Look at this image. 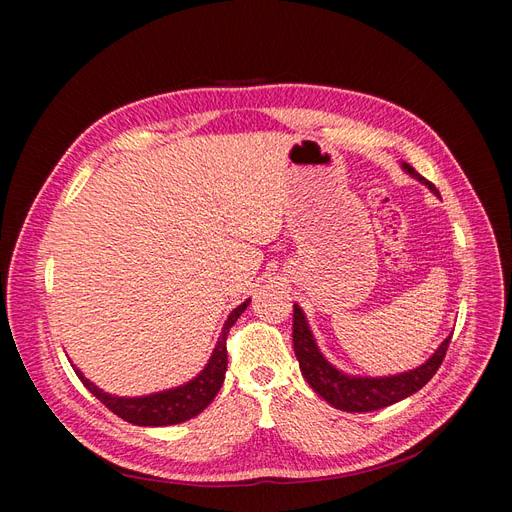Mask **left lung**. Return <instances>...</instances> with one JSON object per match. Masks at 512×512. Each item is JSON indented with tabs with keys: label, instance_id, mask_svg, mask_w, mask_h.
I'll return each mask as SVG.
<instances>
[{
	"label": "left lung",
	"instance_id": "8db88e82",
	"mask_svg": "<svg viewBox=\"0 0 512 512\" xmlns=\"http://www.w3.org/2000/svg\"><path fill=\"white\" fill-rule=\"evenodd\" d=\"M404 170L421 183L429 185L431 192L438 194L436 185L418 175L410 164H404ZM292 344L294 354H297L299 359L303 378L322 399H327L333 408L344 412H374L386 406H393L397 401L421 391L440 369L448 344H451V337L444 339L436 354H433L427 363L412 371H406V374L389 378H354L337 371L327 359H324L314 342L312 331L307 327V320L301 312V307L294 305Z\"/></svg>",
	"mask_w": 512,
	"mask_h": 512
}]
</instances>
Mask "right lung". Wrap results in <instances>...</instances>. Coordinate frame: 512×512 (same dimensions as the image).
Masks as SVG:
<instances>
[{
    "instance_id": "1",
    "label": "right lung",
    "mask_w": 512,
    "mask_h": 512,
    "mask_svg": "<svg viewBox=\"0 0 512 512\" xmlns=\"http://www.w3.org/2000/svg\"><path fill=\"white\" fill-rule=\"evenodd\" d=\"M247 305H250V301H245L237 309H232V314L228 316V320L224 324L222 335L218 339V346H215L207 367L200 371L194 380H190L183 386H177V389H173V391H162L156 395L130 397V399L128 397H113V395L100 391L94 382H89L79 369H74V371H76V376L81 378V382L87 386V391L91 395H96L108 410L121 416L123 421H128L132 425H143V427H164V425L183 423V421H188V418L203 412L211 404L213 397L218 395V391L222 389L224 376H226V365H228L226 339H228L230 327L245 312Z\"/></svg>"
}]
</instances>
